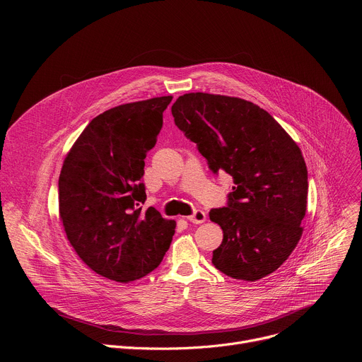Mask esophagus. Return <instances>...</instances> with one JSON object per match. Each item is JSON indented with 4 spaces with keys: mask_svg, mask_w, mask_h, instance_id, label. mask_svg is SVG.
Masks as SVG:
<instances>
[{
    "mask_svg": "<svg viewBox=\"0 0 362 362\" xmlns=\"http://www.w3.org/2000/svg\"><path fill=\"white\" fill-rule=\"evenodd\" d=\"M187 221H190L193 223H203L206 221V214L203 211H194L193 215L187 216Z\"/></svg>",
    "mask_w": 362,
    "mask_h": 362,
    "instance_id": "34e87169",
    "label": "esophagus"
}]
</instances>
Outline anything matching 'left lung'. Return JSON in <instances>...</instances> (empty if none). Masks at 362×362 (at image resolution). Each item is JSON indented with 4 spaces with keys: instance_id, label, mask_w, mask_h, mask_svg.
I'll list each match as a JSON object with an SVG mask.
<instances>
[{
    "instance_id": "8db88e82",
    "label": "left lung",
    "mask_w": 362,
    "mask_h": 362,
    "mask_svg": "<svg viewBox=\"0 0 362 362\" xmlns=\"http://www.w3.org/2000/svg\"><path fill=\"white\" fill-rule=\"evenodd\" d=\"M172 115L211 170L233 179L226 208L209 212L223 230L212 264L249 282L275 272L303 230L308 170L300 148L267 110L243 98L187 93Z\"/></svg>"
}]
</instances>
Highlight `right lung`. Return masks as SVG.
Wrapping results in <instances>:
<instances>
[{
    "label": "right lung",
    "mask_w": 362,
    "mask_h": 362,
    "mask_svg": "<svg viewBox=\"0 0 362 362\" xmlns=\"http://www.w3.org/2000/svg\"><path fill=\"white\" fill-rule=\"evenodd\" d=\"M172 98L127 103L98 115L62 168L59 209L67 239L91 271L120 284L156 269L175 235V221L154 208H134L146 200L144 159Z\"/></svg>",
    "instance_id": "obj_1"
}]
</instances>
